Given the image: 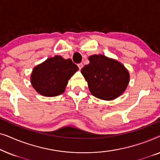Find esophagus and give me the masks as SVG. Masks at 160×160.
<instances>
[{"label": "esophagus", "instance_id": "obj_1", "mask_svg": "<svg viewBox=\"0 0 160 160\" xmlns=\"http://www.w3.org/2000/svg\"><path fill=\"white\" fill-rule=\"evenodd\" d=\"M78 68H79V69L81 70V69L82 68L84 65H83V63L82 62V63H79V64H78Z\"/></svg>", "mask_w": 160, "mask_h": 160}]
</instances>
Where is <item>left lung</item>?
Here are the masks:
<instances>
[{
	"label": "left lung",
	"instance_id": "left-lung-1",
	"mask_svg": "<svg viewBox=\"0 0 160 160\" xmlns=\"http://www.w3.org/2000/svg\"><path fill=\"white\" fill-rule=\"evenodd\" d=\"M88 59L89 63L81 72L92 95L104 100L122 95L130 82V73L124 65L102 54H94Z\"/></svg>",
	"mask_w": 160,
	"mask_h": 160
}]
</instances>
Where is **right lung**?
Wrapping results in <instances>:
<instances>
[{"mask_svg":"<svg viewBox=\"0 0 160 160\" xmlns=\"http://www.w3.org/2000/svg\"><path fill=\"white\" fill-rule=\"evenodd\" d=\"M78 70L71 59L60 55L48 58L36 65L30 76V82L37 92L46 97L62 94L68 80Z\"/></svg>","mask_w":160,"mask_h":160,"instance_id":"add662e5","label":"right lung"}]
</instances>
